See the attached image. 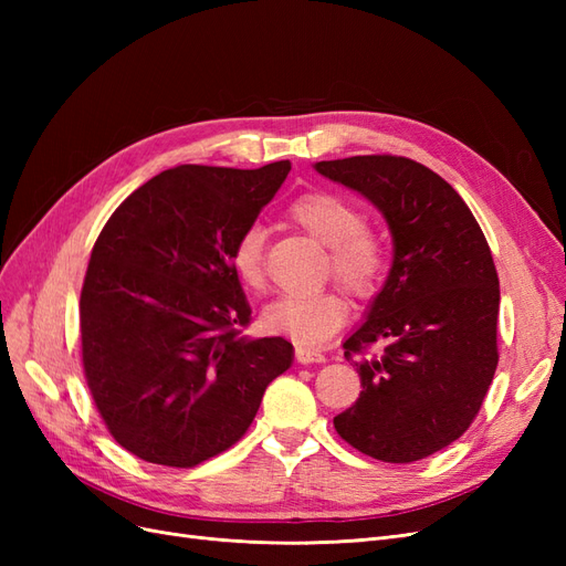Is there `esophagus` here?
<instances>
[{
	"instance_id": "34e87169",
	"label": "esophagus",
	"mask_w": 566,
	"mask_h": 566,
	"mask_svg": "<svg viewBox=\"0 0 566 566\" xmlns=\"http://www.w3.org/2000/svg\"><path fill=\"white\" fill-rule=\"evenodd\" d=\"M295 356H297V361L300 364H323L325 361V354L323 352H318V349H312V347H297L295 349Z\"/></svg>"
}]
</instances>
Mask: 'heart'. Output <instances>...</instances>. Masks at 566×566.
<instances>
[{
    "mask_svg": "<svg viewBox=\"0 0 566 566\" xmlns=\"http://www.w3.org/2000/svg\"><path fill=\"white\" fill-rule=\"evenodd\" d=\"M295 224L314 241L331 248V269L335 279L356 295L370 293L382 269V250L368 235L361 210L335 193H306L290 208ZM264 241L260 224H250L235 238L231 262L248 287L264 285ZM347 316V304L333 290L306 295H285L266 304L264 325L276 335H285L300 345H318L328 339Z\"/></svg>",
    "mask_w": 566,
    "mask_h": 566,
    "instance_id": "heart-1",
    "label": "heart"
}]
</instances>
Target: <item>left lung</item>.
I'll use <instances>...</instances> for the list:
<instances>
[{
	"instance_id": "1",
	"label": "left lung",
	"mask_w": 566,
	"mask_h": 566,
	"mask_svg": "<svg viewBox=\"0 0 566 566\" xmlns=\"http://www.w3.org/2000/svg\"><path fill=\"white\" fill-rule=\"evenodd\" d=\"M314 169L364 196L394 245L382 287L342 345L364 389L335 430L382 462L432 455L468 430L499 366L501 287L486 238L453 186L416 160L354 156ZM378 338L386 349L368 355Z\"/></svg>"
}]
</instances>
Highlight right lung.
Instances as JSON below:
<instances>
[{"instance_id":"add662e5","label":"right lung","mask_w":566,"mask_h":566,"mask_svg":"<svg viewBox=\"0 0 566 566\" xmlns=\"http://www.w3.org/2000/svg\"><path fill=\"white\" fill-rule=\"evenodd\" d=\"M287 172V160L165 169L101 231L80 297L82 364L108 432L136 458L193 468L227 451L293 366L287 339L241 335L250 304L231 262Z\"/></svg>"}]
</instances>
